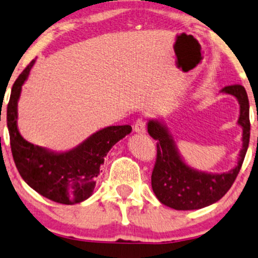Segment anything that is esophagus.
Masks as SVG:
<instances>
[{
    "label": "esophagus",
    "instance_id": "esophagus-1",
    "mask_svg": "<svg viewBox=\"0 0 258 258\" xmlns=\"http://www.w3.org/2000/svg\"><path fill=\"white\" fill-rule=\"evenodd\" d=\"M135 131L138 133H145L146 132V125H145V120L143 118H138L135 121Z\"/></svg>",
    "mask_w": 258,
    "mask_h": 258
}]
</instances>
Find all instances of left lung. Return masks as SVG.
<instances>
[{
    "label": "left lung",
    "mask_w": 258,
    "mask_h": 258,
    "mask_svg": "<svg viewBox=\"0 0 258 258\" xmlns=\"http://www.w3.org/2000/svg\"><path fill=\"white\" fill-rule=\"evenodd\" d=\"M237 98L239 102L238 123L243 127V146L235 169L219 174L199 172L181 160L173 139L160 122L151 120L147 131L157 140V158L151 176L154 195L160 203L174 210H196L216 203L232 186L241 170L250 140L249 99L241 85L226 86L222 89Z\"/></svg>",
    "instance_id": "8db88e82"
}]
</instances>
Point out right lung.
<instances>
[{
    "label": "right lung",
    "mask_w": 258,
    "mask_h": 258,
    "mask_svg": "<svg viewBox=\"0 0 258 258\" xmlns=\"http://www.w3.org/2000/svg\"><path fill=\"white\" fill-rule=\"evenodd\" d=\"M34 62L35 60L30 61L14 82L7 106V125L14 161L23 180L37 194L60 204L80 203L93 192L106 154L116 142L131 133L132 127H106L80 146L64 153L50 152L28 143L17 130V100Z\"/></svg>",
    "instance_id": "1"
}]
</instances>
